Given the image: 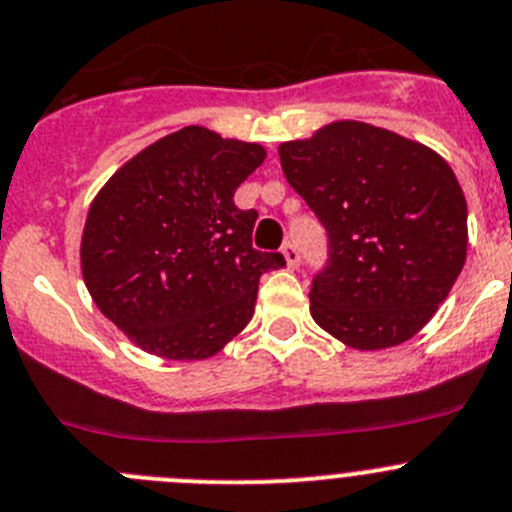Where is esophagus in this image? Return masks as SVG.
Instances as JSON below:
<instances>
[{"label": "esophagus", "instance_id": "34e87169", "mask_svg": "<svg viewBox=\"0 0 512 512\" xmlns=\"http://www.w3.org/2000/svg\"><path fill=\"white\" fill-rule=\"evenodd\" d=\"M283 255H285V260H288V267H293V270H298V265H300V252H298V247L293 245V242H288V245L283 247Z\"/></svg>", "mask_w": 512, "mask_h": 512}]
</instances>
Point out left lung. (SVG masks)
<instances>
[{
    "mask_svg": "<svg viewBox=\"0 0 512 512\" xmlns=\"http://www.w3.org/2000/svg\"><path fill=\"white\" fill-rule=\"evenodd\" d=\"M278 151L285 179L328 237L310 285L315 323L361 351L409 341L465 265L467 204L450 164L358 121Z\"/></svg>",
    "mask_w": 512,
    "mask_h": 512,
    "instance_id": "1",
    "label": "left lung"
}]
</instances>
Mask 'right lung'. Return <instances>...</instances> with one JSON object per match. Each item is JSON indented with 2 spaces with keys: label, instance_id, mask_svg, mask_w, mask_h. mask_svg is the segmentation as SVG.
<instances>
[{
  "label": "right lung",
  "instance_id": "1",
  "mask_svg": "<svg viewBox=\"0 0 512 512\" xmlns=\"http://www.w3.org/2000/svg\"><path fill=\"white\" fill-rule=\"evenodd\" d=\"M265 161L257 143L189 126L143 148L100 189L83 232L95 305L138 348L209 358L255 313L257 283L285 265L252 247L255 209L234 191Z\"/></svg>",
  "mask_w": 512,
  "mask_h": 512
}]
</instances>
